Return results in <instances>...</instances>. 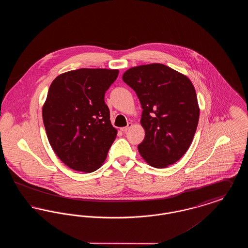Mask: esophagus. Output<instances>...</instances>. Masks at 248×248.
<instances>
[{
	"instance_id": "obj_1",
	"label": "esophagus",
	"mask_w": 248,
	"mask_h": 248,
	"mask_svg": "<svg viewBox=\"0 0 248 248\" xmlns=\"http://www.w3.org/2000/svg\"><path fill=\"white\" fill-rule=\"evenodd\" d=\"M132 125H133V124H132L131 123H129V124H127V126H125V127H122L121 130H122L124 133H125V132H127V131H128V130H129L130 128L132 127Z\"/></svg>"
}]
</instances>
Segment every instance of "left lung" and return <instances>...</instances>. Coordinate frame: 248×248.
Returning a JSON list of instances; mask_svg holds the SVG:
<instances>
[{"label":"left lung","mask_w":248,"mask_h":248,"mask_svg":"<svg viewBox=\"0 0 248 248\" xmlns=\"http://www.w3.org/2000/svg\"><path fill=\"white\" fill-rule=\"evenodd\" d=\"M124 82L141 104L145 138L139 145L142 158L155 168H165L188 151L198 125L200 109L189 78L159 63L131 68Z\"/></svg>","instance_id":"8db88e82"}]
</instances>
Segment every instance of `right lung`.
Returning a JSON list of instances; mask_svg holds the SVG:
<instances>
[{
	"label": "right lung",
	"mask_w": 248,
	"mask_h": 248,
	"mask_svg": "<svg viewBox=\"0 0 248 248\" xmlns=\"http://www.w3.org/2000/svg\"><path fill=\"white\" fill-rule=\"evenodd\" d=\"M118 70L79 69L58 76L43 107L48 140L70 168L94 172L106 160L117 130L104 96Z\"/></svg>",
	"instance_id": "add662e5"
}]
</instances>
